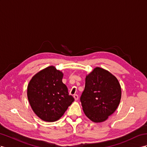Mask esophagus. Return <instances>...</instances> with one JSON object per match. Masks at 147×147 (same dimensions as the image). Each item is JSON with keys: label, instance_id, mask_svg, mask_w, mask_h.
Wrapping results in <instances>:
<instances>
[{"label": "esophagus", "instance_id": "esophagus-1", "mask_svg": "<svg viewBox=\"0 0 147 147\" xmlns=\"http://www.w3.org/2000/svg\"><path fill=\"white\" fill-rule=\"evenodd\" d=\"M73 97H74V99H75V100H77L78 99V95H77V94H74V96H73Z\"/></svg>", "mask_w": 147, "mask_h": 147}]
</instances>
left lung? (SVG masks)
<instances>
[{
    "mask_svg": "<svg viewBox=\"0 0 147 147\" xmlns=\"http://www.w3.org/2000/svg\"><path fill=\"white\" fill-rule=\"evenodd\" d=\"M120 99V85L109 71L97 67L86 76L80 100L85 115L92 121L107 120L117 109Z\"/></svg>",
    "mask_w": 147,
    "mask_h": 147,
    "instance_id": "obj_1",
    "label": "left lung"
}]
</instances>
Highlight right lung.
<instances>
[{
  "label": "right lung",
  "instance_id": "right-lung-1",
  "mask_svg": "<svg viewBox=\"0 0 147 147\" xmlns=\"http://www.w3.org/2000/svg\"><path fill=\"white\" fill-rule=\"evenodd\" d=\"M63 76L62 72L51 66L36 74L28 85L29 103L44 121H56L74 100L62 82Z\"/></svg>",
  "mask_w": 147,
  "mask_h": 147
}]
</instances>
